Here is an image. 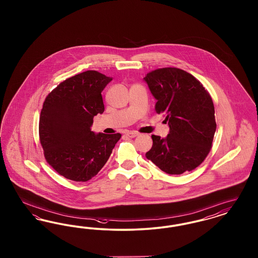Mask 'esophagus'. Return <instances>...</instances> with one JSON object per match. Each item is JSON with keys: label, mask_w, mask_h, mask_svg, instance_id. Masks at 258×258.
<instances>
[{"label": "esophagus", "mask_w": 258, "mask_h": 258, "mask_svg": "<svg viewBox=\"0 0 258 258\" xmlns=\"http://www.w3.org/2000/svg\"><path fill=\"white\" fill-rule=\"evenodd\" d=\"M125 135H127L128 137H131V138H135L136 136H138L139 134H138V133H136V132H126V133H125Z\"/></svg>", "instance_id": "1"}]
</instances>
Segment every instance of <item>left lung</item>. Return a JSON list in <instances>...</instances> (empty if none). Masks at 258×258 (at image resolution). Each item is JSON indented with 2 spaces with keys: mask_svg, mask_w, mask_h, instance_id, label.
<instances>
[{
  "mask_svg": "<svg viewBox=\"0 0 258 258\" xmlns=\"http://www.w3.org/2000/svg\"><path fill=\"white\" fill-rule=\"evenodd\" d=\"M164 114L169 134L152 135L148 160L160 170L179 175L197 168L206 159L217 130L215 107L208 92L195 76L176 68L153 71L143 78Z\"/></svg>",
  "mask_w": 258,
  "mask_h": 258,
  "instance_id": "left-lung-1",
  "label": "left lung"
}]
</instances>
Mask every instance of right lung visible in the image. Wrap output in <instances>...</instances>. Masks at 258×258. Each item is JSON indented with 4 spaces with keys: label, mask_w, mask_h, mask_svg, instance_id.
<instances>
[{
    "label": "right lung",
    "mask_w": 258,
    "mask_h": 258,
    "mask_svg": "<svg viewBox=\"0 0 258 258\" xmlns=\"http://www.w3.org/2000/svg\"><path fill=\"white\" fill-rule=\"evenodd\" d=\"M112 81L96 71L66 79L46 97L39 118V140L45 160L60 175L87 182L109 159L122 135L95 134L91 126L102 114L101 92Z\"/></svg>",
    "instance_id": "add662e5"
}]
</instances>
